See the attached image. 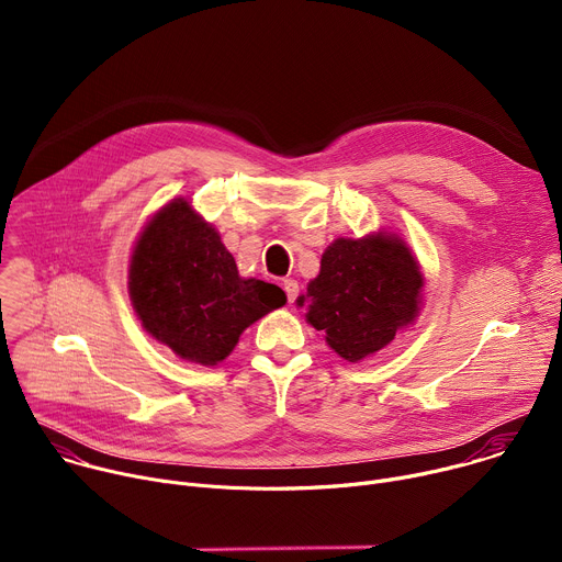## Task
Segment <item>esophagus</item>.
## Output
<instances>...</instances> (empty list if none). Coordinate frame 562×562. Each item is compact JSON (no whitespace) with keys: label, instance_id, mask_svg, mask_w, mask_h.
Segmentation results:
<instances>
[{"label":"esophagus","instance_id":"34e87169","mask_svg":"<svg viewBox=\"0 0 562 562\" xmlns=\"http://www.w3.org/2000/svg\"><path fill=\"white\" fill-rule=\"evenodd\" d=\"M284 293H286V297H289V304H293L295 297H297V293H300L297 282H295V280H284Z\"/></svg>","mask_w":562,"mask_h":562}]
</instances>
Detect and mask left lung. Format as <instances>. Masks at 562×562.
I'll return each instance as SVG.
<instances>
[{
    "mask_svg": "<svg viewBox=\"0 0 562 562\" xmlns=\"http://www.w3.org/2000/svg\"><path fill=\"white\" fill-rule=\"evenodd\" d=\"M423 286L409 247L395 233L378 231L360 239L338 237L327 247L297 304L308 300L306 323L325 334L340 358L360 362L414 325Z\"/></svg>",
    "mask_w": 562,
    "mask_h": 562,
    "instance_id": "8db88e82",
    "label": "left lung"
}]
</instances>
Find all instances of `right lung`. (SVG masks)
I'll return each mask as SVG.
<instances>
[{"label": "right lung", "mask_w": 562, "mask_h": 562, "mask_svg": "<svg viewBox=\"0 0 562 562\" xmlns=\"http://www.w3.org/2000/svg\"><path fill=\"white\" fill-rule=\"evenodd\" d=\"M128 295L157 342L204 367L222 362L247 327L286 302L280 286L239 278L220 233L184 198L159 209L139 233Z\"/></svg>", "instance_id": "right-lung-1"}]
</instances>
